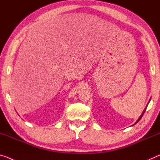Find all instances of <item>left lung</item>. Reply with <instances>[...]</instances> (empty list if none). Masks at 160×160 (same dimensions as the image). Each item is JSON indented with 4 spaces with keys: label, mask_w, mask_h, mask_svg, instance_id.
I'll return each mask as SVG.
<instances>
[{
    "label": "left lung",
    "mask_w": 160,
    "mask_h": 160,
    "mask_svg": "<svg viewBox=\"0 0 160 160\" xmlns=\"http://www.w3.org/2000/svg\"><path fill=\"white\" fill-rule=\"evenodd\" d=\"M149 104V103H148ZM148 104H147V106H146V108H144V111H143V113H142V115L141 116H140V117L139 118V119H138V120L137 121V122H136L135 123H134V124H133V125H135L136 124V123H138V122H139V121H140V119H141L142 118V116H143V115H144V112H145V111H146V109H147V106H148Z\"/></svg>",
    "instance_id": "1"
}]
</instances>
